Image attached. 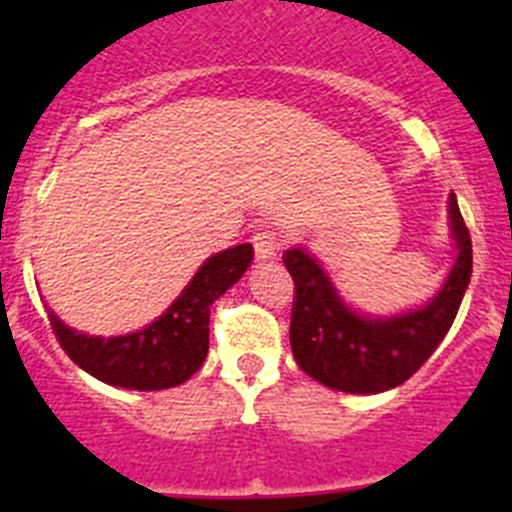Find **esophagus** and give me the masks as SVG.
Instances as JSON below:
<instances>
[{
	"label": "esophagus",
	"mask_w": 512,
	"mask_h": 512,
	"mask_svg": "<svg viewBox=\"0 0 512 512\" xmlns=\"http://www.w3.org/2000/svg\"><path fill=\"white\" fill-rule=\"evenodd\" d=\"M279 246H282V233L274 228H264L253 235V251H256V259H271L277 256Z\"/></svg>",
	"instance_id": "esophagus-1"
}]
</instances>
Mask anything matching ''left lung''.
<instances>
[{"label": "left lung", "mask_w": 512, "mask_h": 512, "mask_svg": "<svg viewBox=\"0 0 512 512\" xmlns=\"http://www.w3.org/2000/svg\"><path fill=\"white\" fill-rule=\"evenodd\" d=\"M459 259L431 305L390 320L348 310L325 271L300 248L282 256L295 282L289 343L302 372L325 387L374 395L413 377L449 333L472 277V238L456 197H449Z\"/></svg>", "instance_id": "left-lung-1"}]
</instances>
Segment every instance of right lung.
Instances as JSON below:
<instances>
[{
    "label": "right lung",
    "instance_id": "right-lung-1",
    "mask_svg": "<svg viewBox=\"0 0 512 512\" xmlns=\"http://www.w3.org/2000/svg\"><path fill=\"white\" fill-rule=\"evenodd\" d=\"M253 259L251 243L210 256L179 300L148 328L120 338L74 333L48 310L53 336L84 372L128 390H169L187 382L210 348V307L225 295Z\"/></svg>",
    "mask_w": 512,
    "mask_h": 512
}]
</instances>
